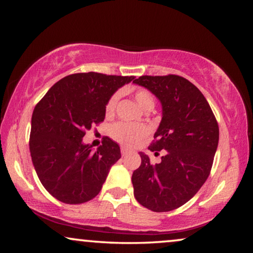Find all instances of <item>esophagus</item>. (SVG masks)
I'll return each mask as SVG.
<instances>
[{"label": "esophagus", "instance_id": "obj_1", "mask_svg": "<svg viewBox=\"0 0 253 253\" xmlns=\"http://www.w3.org/2000/svg\"><path fill=\"white\" fill-rule=\"evenodd\" d=\"M121 153H122V155H123V156H126V155H128V154L130 153V151H129V149H128V148L122 146V148H121Z\"/></svg>", "mask_w": 253, "mask_h": 253}]
</instances>
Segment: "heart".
<instances>
[{"label": "heart", "mask_w": 253, "mask_h": 253, "mask_svg": "<svg viewBox=\"0 0 253 253\" xmlns=\"http://www.w3.org/2000/svg\"><path fill=\"white\" fill-rule=\"evenodd\" d=\"M119 98H121V93L115 92L107 101L105 107L107 116H111L116 111ZM134 98L144 109H152L154 105H155L154 97L151 91H148L147 89H137L134 93ZM109 134L116 142L128 147H134L149 134V128L145 125H138V124L119 122L114 124L109 128Z\"/></svg>", "instance_id": "heart-1"}]
</instances>
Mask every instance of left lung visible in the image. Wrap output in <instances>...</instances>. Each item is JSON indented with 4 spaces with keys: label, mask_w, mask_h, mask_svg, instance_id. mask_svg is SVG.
Returning <instances> with one entry per match:
<instances>
[{
    "label": "left lung",
    "mask_w": 253,
    "mask_h": 253,
    "mask_svg": "<svg viewBox=\"0 0 253 253\" xmlns=\"http://www.w3.org/2000/svg\"><path fill=\"white\" fill-rule=\"evenodd\" d=\"M162 102L163 117L148 149L160 164L139 153L142 164L131 176L139 204L154 212L177 209L198 193L211 172L219 144V125L203 93L181 76H142L134 80Z\"/></svg>",
    "instance_id": "left-lung-1"
}]
</instances>
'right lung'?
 Wrapping results in <instances>:
<instances>
[{
	"mask_svg": "<svg viewBox=\"0 0 253 253\" xmlns=\"http://www.w3.org/2000/svg\"><path fill=\"white\" fill-rule=\"evenodd\" d=\"M134 76L80 72L59 80L34 107L30 153L40 182L67 204H81L99 194L121 148L109 137L92 151L83 144L85 131L105 119L113 93Z\"/></svg>",
	"mask_w": 253,
	"mask_h": 253,
	"instance_id": "obj_1",
	"label": "right lung"
}]
</instances>
